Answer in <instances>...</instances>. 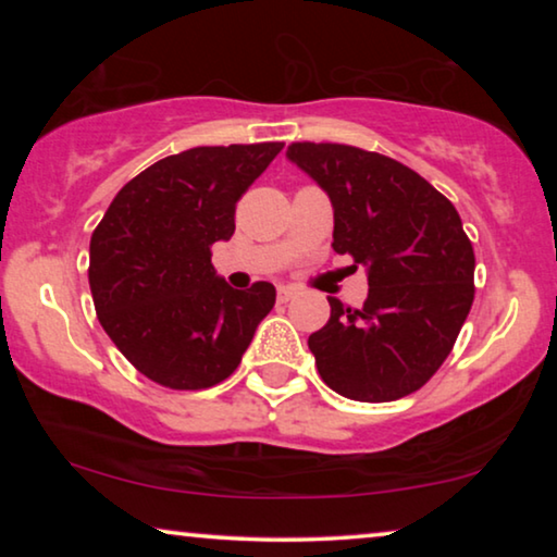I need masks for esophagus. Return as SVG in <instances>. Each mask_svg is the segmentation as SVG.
<instances>
[{
	"mask_svg": "<svg viewBox=\"0 0 557 557\" xmlns=\"http://www.w3.org/2000/svg\"><path fill=\"white\" fill-rule=\"evenodd\" d=\"M294 296H296V292H294V288H292V286H278V301H281V304L292 301V299H294Z\"/></svg>",
	"mask_w": 557,
	"mask_h": 557,
	"instance_id": "esophagus-1",
	"label": "esophagus"
}]
</instances>
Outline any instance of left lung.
<instances>
[{"mask_svg": "<svg viewBox=\"0 0 557 557\" xmlns=\"http://www.w3.org/2000/svg\"><path fill=\"white\" fill-rule=\"evenodd\" d=\"M286 157L330 195L332 248L368 271L362 309L330 296V322L309 337L319 375L349 400L416 393L444 364L474 301V248L459 212L377 151L296 141Z\"/></svg>", "mask_w": 557, "mask_h": 557, "instance_id": "obj_1", "label": "left lung"}]
</instances>
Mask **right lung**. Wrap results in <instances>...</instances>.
<instances>
[{"label":"right lung","instance_id":"add662e5","mask_svg":"<svg viewBox=\"0 0 557 557\" xmlns=\"http://www.w3.org/2000/svg\"><path fill=\"white\" fill-rule=\"evenodd\" d=\"M281 149V141L231 144L159 159L119 189L90 235L98 322L154 383L172 391L223 383L276 304L269 281L248 292L227 286L210 248L231 240L235 202Z\"/></svg>","mask_w":557,"mask_h":557}]
</instances>
